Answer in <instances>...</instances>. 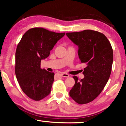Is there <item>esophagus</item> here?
Returning a JSON list of instances; mask_svg holds the SVG:
<instances>
[{"mask_svg":"<svg viewBox=\"0 0 126 126\" xmlns=\"http://www.w3.org/2000/svg\"><path fill=\"white\" fill-rule=\"evenodd\" d=\"M60 75H61V76L62 77H66V78H68V77H69V75L67 74V73H62Z\"/></svg>","mask_w":126,"mask_h":126,"instance_id":"1","label":"esophagus"}]
</instances>
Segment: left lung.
Returning a JSON list of instances; mask_svg holds the SVG:
<instances>
[{"label":"left lung","instance_id":"1","mask_svg":"<svg viewBox=\"0 0 126 126\" xmlns=\"http://www.w3.org/2000/svg\"><path fill=\"white\" fill-rule=\"evenodd\" d=\"M66 35L78 46L79 58L86 64L84 78L78 80L73 77L75 82L70 96L78 104H85L94 100L107 84L111 73L113 50L106 36L98 32L85 30Z\"/></svg>","mask_w":126,"mask_h":126}]
</instances>
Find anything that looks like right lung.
Here are the masks:
<instances>
[{"instance_id":"right-lung-1","label":"right lung","mask_w":126,"mask_h":126,"mask_svg":"<svg viewBox=\"0 0 126 126\" xmlns=\"http://www.w3.org/2000/svg\"><path fill=\"white\" fill-rule=\"evenodd\" d=\"M65 33H55L41 28L28 30L16 47L15 73L19 86L26 95L35 101L49 94L54 80L53 73L40 67L41 60Z\"/></svg>"}]
</instances>
